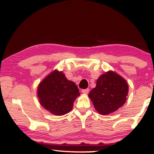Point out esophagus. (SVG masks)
<instances>
[{
    "label": "esophagus",
    "mask_w": 154,
    "mask_h": 154,
    "mask_svg": "<svg viewBox=\"0 0 154 154\" xmlns=\"http://www.w3.org/2000/svg\"><path fill=\"white\" fill-rule=\"evenodd\" d=\"M82 93L84 94H88L89 93V89H83L82 90Z\"/></svg>",
    "instance_id": "obj_1"
}]
</instances>
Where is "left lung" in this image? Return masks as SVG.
<instances>
[{"label":"left lung","instance_id":"8db88e82","mask_svg":"<svg viewBox=\"0 0 154 154\" xmlns=\"http://www.w3.org/2000/svg\"><path fill=\"white\" fill-rule=\"evenodd\" d=\"M128 94L127 81L115 72L109 71L98 77L96 86L88 96L95 110L102 115H108L122 106Z\"/></svg>","mask_w":154,"mask_h":154}]
</instances>
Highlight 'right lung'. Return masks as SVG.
<instances>
[{"instance_id":"right-lung-1","label":"right lung","mask_w":154,"mask_h":154,"mask_svg":"<svg viewBox=\"0 0 154 154\" xmlns=\"http://www.w3.org/2000/svg\"><path fill=\"white\" fill-rule=\"evenodd\" d=\"M80 95L75 83L68 80L62 72L54 70L39 84L40 103L55 115L69 112L77 96Z\"/></svg>"}]
</instances>
